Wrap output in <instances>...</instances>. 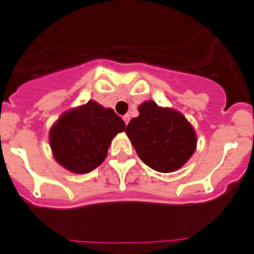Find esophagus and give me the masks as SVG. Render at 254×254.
<instances>
[{
	"instance_id": "1",
	"label": "esophagus",
	"mask_w": 254,
	"mask_h": 254,
	"mask_svg": "<svg viewBox=\"0 0 254 254\" xmlns=\"http://www.w3.org/2000/svg\"><path fill=\"white\" fill-rule=\"evenodd\" d=\"M123 120H124V123L125 124H129V122H130V115L129 114H125L124 117H123Z\"/></svg>"
}]
</instances>
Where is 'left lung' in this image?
<instances>
[{
  "label": "left lung",
  "instance_id": "8db88e82",
  "mask_svg": "<svg viewBox=\"0 0 254 254\" xmlns=\"http://www.w3.org/2000/svg\"><path fill=\"white\" fill-rule=\"evenodd\" d=\"M125 132L143 162L157 172L181 168L195 151L194 129L181 113L145 102Z\"/></svg>",
  "mask_w": 254,
  "mask_h": 254
}]
</instances>
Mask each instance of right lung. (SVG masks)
<instances>
[{
	"label": "right lung",
	"mask_w": 254,
	"mask_h": 254,
	"mask_svg": "<svg viewBox=\"0 0 254 254\" xmlns=\"http://www.w3.org/2000/svg\"><path fill=\"white\" fill-rule=\"evenodd\" d=\"M125 127L113 109L89 101L61 115L50 131L51 150L68 171L87 173L103 162L112 139Z\"/></svg>",
	"instance_id": "add662e5"
}]
</instances>
